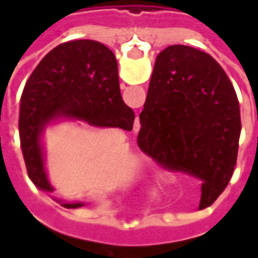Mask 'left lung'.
<instances>
[{
	"instance_id": "1",
	"label": "left lung",
	"mask_w": 258,
	"mask_h": 258,
	"mask_svg": "<svg viewBox=\"0 0 258 258\" xmlns=\"http://www.w3.org/2000/svg\"><path fill=\"white\" fill-rule=\"evenodd\" d=\"M138 145L145 154L203 181L200 208L230 182L241 132L240 104L221 66L188 45L156 57Z\"/></svg>"
}]
</instances>
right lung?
Here are the masks:
<instances>
[{"instance_id": "right-lung-1", "label": "right lung", "mask_w": 258, "mask_h": 258, "mask_svg": "<svg viewBox=\"0 0 258 258\" xmlns=\"http://www.w3.org/2000/svg\"><path fill=\"white\" fill-rule=\"evenodd\" d=\"M60 119L132 131L135 113L120 94L116 57L102 43L75 40L57 45L25 83L18 120L23 156L33 183L50 192L54 188L45 172L41 136ZM63 205L79 208L83 204Z\"/></svg>"}]
</instances>
